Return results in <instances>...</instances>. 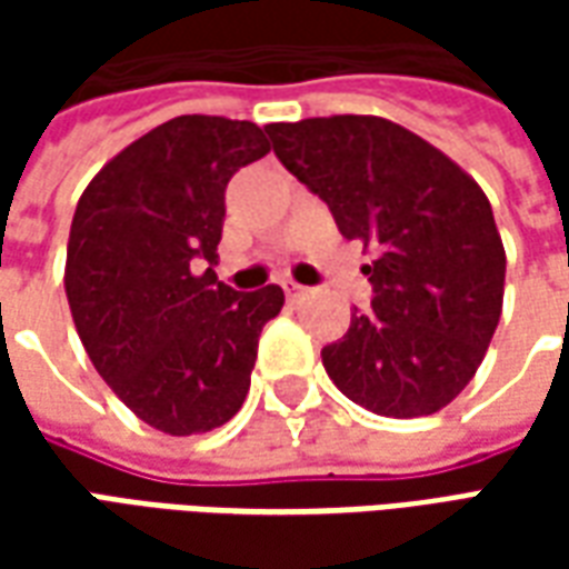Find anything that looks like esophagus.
I'll use <instances>...</instances> for the list:
<instances>
[{"label":"esophagus","instance_id":"obj_1","mask_svg":"<svg viewBox=\"0 0 569 569\" xmlns=\"http://www.w3.org/2000/svg\"><path fill=\"white\" fill-rule=\"evenodd\" d=\"M283 292H286V298H289V301H298V298H305V292H308V289H305L301 283H296V280H286Z\"/></svg>","mask_w":569,"mask_h":569}]
</instances>
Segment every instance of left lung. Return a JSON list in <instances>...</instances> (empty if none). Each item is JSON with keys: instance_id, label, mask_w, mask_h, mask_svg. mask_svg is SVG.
Wrapping results in <instances>:
<instances>
[{"instance_id": "left-lung-1", "label": "left lung", "mask_w": 569, "mask_h": 569, "mask_svg": "<svg viewBox=\"0 0 569 569\" xmlns=\"http://www.w3.org/2000/svg\"><path fill=\"white\" fill-rule=\"evenodd\" d=\"M273 154L375 252L369 313L322 347L335 387L383 418L436 415L463 393L502 313L506 249L463 167L378 116L268 124Z\"/></svg>"}]
</instances>
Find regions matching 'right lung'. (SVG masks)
I'll list each match as a JSON object with an SVG mask.
<instances>
[{
    "label": "right lung",
    "mask_w": 569,
    "mask_h": 569,
    "mask_svg": "<svg viewBox=\"0 0 569 569\" xmlns=\"http://www.w3.org/2000/svg\"><path fill=\"white\" fill-rule=\"evenodd\" d=\"M271 151L252 121L179 116L121 149L81 191L67 243L69 310L112 393L167 436L234 418L283 289L234 292L212 268L228 179Z\"/></svg>",
    "instance_id": "add662e5"
}]
</instances>
